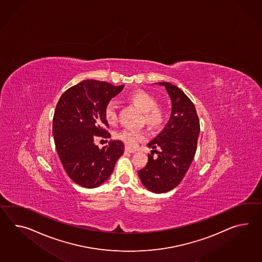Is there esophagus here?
Segmentation results:
<instances>
[{
  "mask_svg": "<svg viewBox=\"0 0 262 262\" xmlns=\"http://www.w3.org/2000/svg\"><path fill=\"white\" fill-rule=\"evenodd\" d=\"M125 152H128V154H134V152H135V150L132 149V148H129V147H125Z\"/></svg>",
  "mask_w": 262,
  "mask_h": 262,
  "instance_id": "34e87169",
  "label": "esophagus"
}]
</instances>
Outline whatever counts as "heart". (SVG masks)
I'll list each match as a JSON object with an SVG mask.
<instances>
[{
    "instance_id": "1",
    "label": "heart",
    "mask_w": 262,
    "mask_h": 262,
    "mask_svg": "<svg viewBox=\"0 0 262 262\" xmlns=\"http://www.w3.org/2000/svg\"><path fill=\"white\" fill-rule=\"evenodd\" d=\"M127 100L144 113V121L149 128H158L163 124L165 120V112L161 106L157 105V101L151 94L138 90L128 95ZM104 116L111 125H114L117 122L118 116L115 103L106 104L104 108ZM116 137L128 147H134L145 138V134L141 130L127 128L119 132Z\"/></svg>"
}]
</instances>
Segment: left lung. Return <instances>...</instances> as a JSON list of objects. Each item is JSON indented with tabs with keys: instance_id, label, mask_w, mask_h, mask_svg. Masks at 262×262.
<instances>
[{
	"instance_id": "obj_1",
	"label": "left lung",
	"mask_w": 262,
	"mask_h": 262,
	"mask_svg": "<svg viewBox=\"0 0 262 262\" xmlns=\"http://www.w3.org/2000/svg\"><path fill=\"white\" fill-rule=\"evenodd\" d=\"M165 86L171 100V115L166 127L154 140L151 147L154 160L148 154V162L138 171L142 184L149 191L165 193L175 188L182 182L191 165L197 149L200 121L191 100L177 86L159 82Z\"/></svg>"
}]
</instances>
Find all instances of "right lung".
<instances>
[{"label": "right lung", "instance_id": "1", "mask_svg": "<svg viewBox=\"0 0 262 262\" xmlns=\"http://www.w3.org/2000/svg\"><path fill=\"white\" fill-rule=\"evenodd\" d=\"M123 88L87 79L65 91L58 100L53 118L54 141L65 171L77 185L86 188L102 185L124 152L121 141H110L102 148L95 144L97 137H111L104 108Z\"/></svg>", "mask_w": 262, "mask_h": 262}]
</instances>
